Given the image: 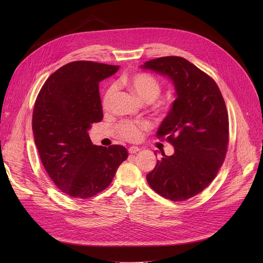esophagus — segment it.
Wrapping results in <instances>:
<instances>
[{
	"label": "esophagus",
	"instance_id": "obj_1",
	"mask_svg": "<svg viewBox=\"0 0 263 263\" xmlns=\"http://www.w3.org/2000/svg\"><path fill=\"white\" fill-rule=\"evenodd\" d=\"M129 154H136L137 152H139L140 151V148L138 147V146H135V145H132V146H130L129 147Z\"/></svg>",
	"mask_w": 263,
	"mask_h": 263
}]
</instances>
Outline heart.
Here are the masks:
<instances>
[{"label": "heart", "mask_w": 263, "mask_h": 263, "mask_svg": "<svg viewBox=\"0 0 263 263\" xmlns=\"http://www.w3.org/2000/svg\"><path fill=\"white\" fill-rule=\"evenodd\" d=\"M120 85L126 87L133 95H135L139 100L144 103H153L161 93V84L159 81L148 73H135L132 76L125 77L120 81ZM117 95V87L110 86L103 98V106L109 108L112 101ZM154 108L160 114H165L168 110L170 105L166 102L159 101L154 102ZM149 125L146 122H130L125 121L121 123L118 127L119 134L127 140H138L141 137L143 131L147 130Z\"/></svg>", "instance_id": "heart-1"}]
</instances>
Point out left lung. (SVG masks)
<instances>
[{"label": "left lung", "instance_id": "8db88e82", "mask_svg": "<svg viewBox=\"0 0 263 263\" xmlns=\"http://www.w3.org/2000/svg\"><path fill=\"white\" fill-rule=\"evenodd\" d=\"M167 77L176 100L157 135L175 146V153L157 160L146 181L172 201L191 199L204 191L222 165L229 141L226 104L207 73L182 57L167 56L140 65ZM157 152V151H156ZM155 152V155H156Z\"/></svg>", "mask_w": 263, "mask_h": 263}]
</instances>
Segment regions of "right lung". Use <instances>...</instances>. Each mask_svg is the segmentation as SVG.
Listing matches in <instances>:
<instances>
[{"label": "right lung", "mask_w": 263, "mask_h": 263, "mask_svg": "<svg viewBox=\"0 0 263 263\" xmlns=\"http://www.w3.org/2000/svg\"><path fill=\"white\" fill-rule=\"evenodd\" d=\"M120 68L73 61L53 72L37 96L32 130L41 160L58 189L88 199L110 185L127 148L91 142L88 130L103 119L99 83Z\"/></svg>", "instance_id": "obj_1"}]
</instances>
